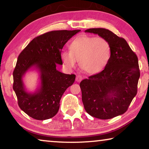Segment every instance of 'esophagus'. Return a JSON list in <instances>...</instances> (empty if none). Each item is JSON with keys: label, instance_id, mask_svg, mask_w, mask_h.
<instances>
[{"label": "esophagus", "instance_id": "34e87169", "mask_svg": "<svg viewBox=\"0 0 149 149\" xmlns=\"http://www.w3.org/2000/svg\"><path fill=\"white\" fill-rule=\"evenodd\" d=\"M82 76H81V75H77L76 76V78H75V80H76V81L77 82H80L82 80Z\"/></svg>", "mask_w": 149, "mask_h": 149}]
</instances>
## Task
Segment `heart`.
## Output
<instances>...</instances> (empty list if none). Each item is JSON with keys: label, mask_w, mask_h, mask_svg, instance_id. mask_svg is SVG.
<instances>
[{"label": "heart", "mask_w": 149, "mask_h": 149, "mask_svg": "<svg viewBox=\"0 0 149 149\" xmlns=\"http://www.w3.org/2000/svg\"><path fill=\"white\" fill-rule=\"evenodd\" d=\"M70 50V52L63 51L61 53L65 66L72 68L79 61L80 68L89 74L102 71L111 56L110 42L101 37H78L71 42Z\"/></svg>", "instance_id": "1"}]
</instances>
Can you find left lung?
Returning <instances> with one entry per match:
<instances>
[{
  "mask_svg": "<svg viewBox=\"0 0 149 149\" xmlns=\"http://www.w3.org/2000/svg\"><path fill=\"white\" fill-rule=\"evenodd\" d=\"M110 42L111 56L102 72L81 81L85 110L93 117L111 119L127 111L137 93L140 77L138 58L125 40L104 28L85 31Z\"/></svg>",
  "mask_w": 149,
  "mask_h": 149,
  "instance_id": "obj_1",
  "label": "left lung"
}]
</instances>
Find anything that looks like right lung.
<instances>
[{
    "instance_id": "1",
    "label": "right lung",
    "mask_w": 149,
    "mask_h": 149,
    "mask_svg": "<svg viewBox=\"0 0 149 149\" xmlns=\"http://www.w3.org/2000/svg\"><path fill=\"white\" fill-rule=\"evenodd\" d=\"M81 30L52 31L35 37L19 54L13 72V89L19 108L30 117L45 120L54 117L65 91L74 84L75 75L57 70L62 65L61 52L70 39ZM31 68L38 70L40 86L34 93L27 92L23 77Z\"/></svg>"
}]
</instances>
